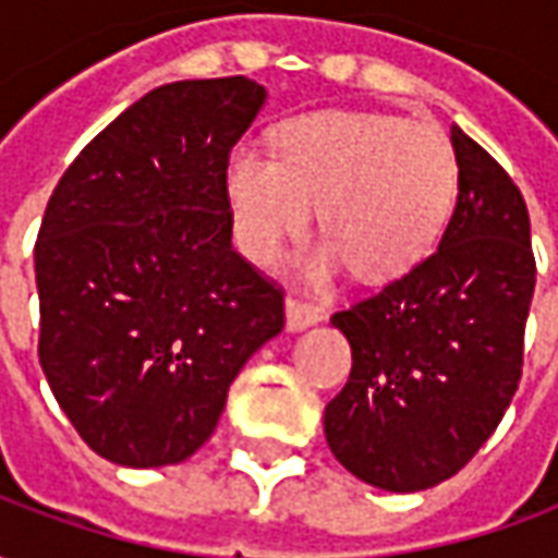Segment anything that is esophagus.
I'll use <instances>...</instances> for the list:
<instances>
[{
	"label": "esophagus",
	"instance_id": "1",
	"mask_svg": "<svg viewBox=\"0 0 558 558\" xmlns=\"http://www.w3.org/2000/svg\"><path fill=\"white\" fill-rule=\"evenodd\" d=\"M326 319V307H319L314 302H304L299 295H290L287 299V328L290 331H302L307 326H316Z\"/></svg>",
	"mask_w": 558,
	"mask_h": 558
}]
</instances>
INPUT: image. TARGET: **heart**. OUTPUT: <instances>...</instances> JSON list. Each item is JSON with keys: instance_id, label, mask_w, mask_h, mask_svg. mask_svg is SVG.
Masks as SVG:
<instances>
[{"instance_id": "heart-1", "label": "heart", "mask_w": 558, "mask_h": 558, "mask_svg": "<svg viewBox=\"0 0 558 558\" xmlns=\"http://www.w3.org/2000/svg\"><path fill=\"white\" fill-rule=\"evenodd\" d=\"M457 184L454 151L427 125L395 116L316 113L280 131L278 158L256 146L232 151L227 187L242 251L268 263L302 239L311 208L362 280L403 275L436 239Z\"/></svg>"}]
</instances>
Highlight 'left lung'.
Here are the masks:
<instances>
[{
    "mask_svg": "<svg viewBox=\"0 0 558 558\" xmlns=\"http://www.w3.org/2000/svg\"><path fill=\"white\" fill-rule=\"evenodd\" d=\"M460 194L430 256L331 323L352 371L326 407L331 454L391 493L451 478L490 439L523 376L535 292L526 199L490 151L451 128Z\"/></svg>",
    "mask_w": 558,
    "mask_h": 558,
    "instance_id": "obj_1",
    "label": "left lung"
}]
</instances>
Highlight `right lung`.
Wrapping results in <instances>:
<instances>
[{
    "label": "right lung",
    "instance_id": "obj_1",
    "mask_svg": "<svg viewBox=\"0 0 558 558\" xmlns=\"http://www.w3.org/2000/svg\"><path fill=\"white\" fill-rule=\"evenodd\" d=\"M263 101L247 77L151 89L47 203L38 359L83 442L119 466L194 454L244 362L283 328V287L230 244V151Z\"/></svg>",
    "mask_w": 558,
    "mask_h": 558
}]
</instances>
